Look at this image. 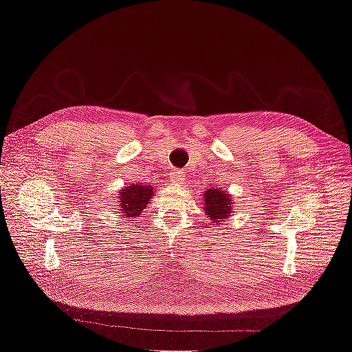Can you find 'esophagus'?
Returning <instances> with one entry per match:
<instances>
[{
  "label": "esophagus",
  "instance_id": "1",
  "mask_svg": "<svg viewBox=\"0 0 352 352\" xmlns=\"http://www.w3.org/2000/svg\"><path fill=\"white\" fill-rule=\"evenodd\" d=\"M185 180V175L182 170H172V173H170V182L172 184H182Z\"/></svg>",
  "mask_w": 352,
  "mask_h": 352
}]
</instances>
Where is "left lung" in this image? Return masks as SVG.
<instances>
[{
    "label": "left lung",
    "mask_w": 352,
    "mask_h": 352,
    "mask_svg": "<svg viewBox=\"0 0 352 352\" xmlns=\"http://www.w3.org/2000/svg\"><path fill=\"white\" fill-rule=\"evenodd\" d=\"M204 210L207 211V216L214 221L219 223L223 219H228L230 214L232 199L226 194V190L219 189H208L204 192Z\"/></svg>",
    "instance_id": "obj_1"
}]
</instances>
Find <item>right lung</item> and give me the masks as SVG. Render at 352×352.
I'll use <instances>...</instances> for the list:
<instances>
[{
    "mask_svg": "<svg viewBox=\"0 0 352 352\" xmlns=\"http://www.w3.org/2000/svg\"><path fill=\"white\" fill-rule=\"evenodd\" d=\"M154 194L151 186L145 185H131L126 186L120 194V212H123V219H132L140 216L145 206L150 202Z\"/></svg>",
    "mask_w": 352,
    "mask_h": 352,
    "instance_id": "right-lung-1",
    "label": "right lung"
}]
</instances>
